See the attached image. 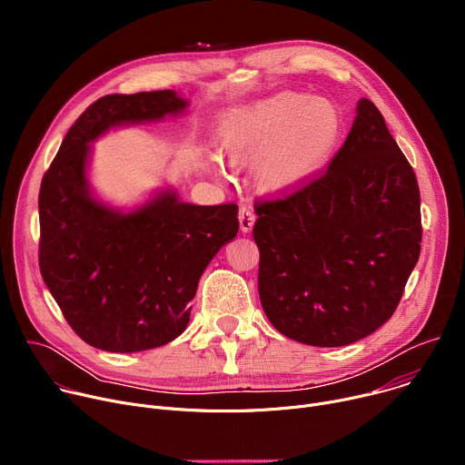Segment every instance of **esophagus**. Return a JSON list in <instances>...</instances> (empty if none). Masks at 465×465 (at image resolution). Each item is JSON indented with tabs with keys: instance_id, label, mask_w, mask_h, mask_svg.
Listing matches in <instances>:
<instances>
[{
	"instance_id": "1",
	"label": "esophagus",
	"mask_w": 465,
	"mask_h": 465,
	"mask_svg": "<svg viewBox=\"0 0 465 465\" xmlns=\"http://www.w3.org/2000/svg\"><path fill=\"white\" fill-rule=\"evenodd\" d=\"M253 223H255V213H253L250 208L242 206V208L239 210V226H241V232H242V233L250 232L252 226H253Z\"/></svg>"
}]
</instances>
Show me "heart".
Wrapping results in <instances>:
<instances>
[{
    "label": "heart",
    "mask_w": 465,
    "mask_h": 465,
    "mask_svg": "<svg viewBox=\"0 0 465 465\" xmlns=\"http://www.w3.org/2000/svg\"><path fill=\"white\" fill-rule=\"evenodd\" d=\"M341 134L342 114L335 103L282 92L228 110L219 124V149L230 163L255 162L259 187L285 194L320 174Z\"/></svg>",
    "instance_id": "heart-1"
}]
</instances>
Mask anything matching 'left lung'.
<instances>
[{"mask_svg": "<svg viewBox=\"0 0 465 465\" xmlns=\"http://www.w3.org/2000/svg\"><path fill=\"white\" fill-rule=\"evenodd\" d=\"M259 298L285 337L320 348L357 342L401 302L421 250L420 187L370 99L327 169L255 204Z\"/></svg>", "mask_w": 465, "mask_h": 465, "instance_id": "1", "label": "left lung"}]
</instances>
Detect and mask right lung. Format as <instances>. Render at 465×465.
<instances>
[{"mask_svg": "<svg viewBox=\"0 0 465 465\" xmlns=\"http://www.w3.org/2000/svg\"><path fill=\"white\" fill-rule=\"evenodd\" d=\"M185 106L173 90L101 97L68 130L42 178L40 272L65 322L94 348L145 351L182 335L198 280L237 235V204L196 206L162 191L121 213L92 196L90 142Z\"/></svg>", "mask_w": 465, "mask_h": 465, "instance_id": "add662e5", "label": "right lung"}]
</instances>
